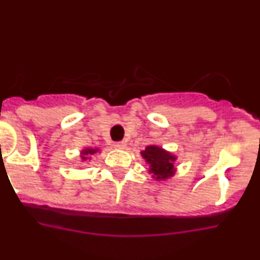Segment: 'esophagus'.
Segmentation results:
<instances>
[{"mask_svg": "<svg viewBox=\"0 0 260 260\" xmlns=\"http://www.w3.org/2000/svg\"><path fill=\"white\" fill-rule=\"evenodd\" d=\"M114 148H118V150H123L126 147V142L123 141H119V142H114Z\"/></svg>", "mask_w": 260, "mask_h": 260, "instance_id": "34e87169", "label": "esophagus"}]
</instances>
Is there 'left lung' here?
Returning a JSON list of instances; mask_svg holds the SVG:
<instances>
[{"mask_svg": "<svg viewBox=\"0 0 260 260\" xmlns=\"http://www.w3.org/2000/svg\"><path fill=\"white\" fill-rule=\"evenodd\" d=\"M142 156L150 164V173L153 174L156 180H167L174 174V157L172 153L167 152L157 146H148L142 151Z\"/></svg>", "mask_w": 260, "mask_h": 260, "instance_id": "obj_1", "label": "left lung"}]
</instances>
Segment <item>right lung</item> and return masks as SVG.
Instances as JSON below:
<instances>
[{
	"label": "right lung",
	"mask_w": 260,
	"mask_h": 260,
	"mask_svg": "<svg viewBox=\"0 0 260 260\" xmlns=\"http://www.w3.org/2000/svg\"><path fill=\"white\" fill-rule=\"evenodd\" d=\"M98 151L99 150H93V148H86V150L82 151V160H87L89 157V155H93Z\"/></svg>",
	"instance_id": "obj_1"
}]
</instances>
